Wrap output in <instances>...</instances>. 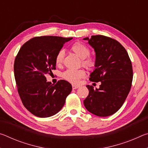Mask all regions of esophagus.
I'll return each instance as SVG.
<instances>
[{
	"instance_id": "esophagus-1",
	"label": "esophagus",
	"mask_w": 148,
	"mask_h": 148,
	"mask_svg": "<svg viewBox=\"0 0 148 148\" xmlns=\"http://www.w3.org/2000/svg\"><path fill=\"white\" fill-rule=\"evenodd\" d=\"M79 87V86H76V85H72V89H76L78 88Z\"/></svg>"
}]
</instances>
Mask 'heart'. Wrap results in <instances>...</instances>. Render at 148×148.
Returning a JSON list of instances; mask_svg holds the SVG:
<instances>
[{"mask_svg":"<svg viewBox=\"0 0 148 148\" xmlns=\"http://www.w3.org/2000/svg\"><path fill=\"white\" fill-rule=\"evenodd\" d=\"M71 50L74 53L82 59V64L87 69H91L94 67L95 62L91 57H87L90 55V49L86 45L81 42H76L71 46ZM64 52L63 50H60L57 53L56 63L57 65L61 64L63 61ZM86 76V72L82 69L79 70H66L62 73V76L64 79L70 82L72 84H76L79 82V80Z\"/></svg>","mask_w":148,"mask_h":148,"instance_id":"b5f03b06","label":"heart"}]
</instances>
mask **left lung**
I'll return each mask as SVG.
<instances>
[{
  "label": "left lung",
  "mask_w": 148,
  "mask_h": 148,
  "mask_svg": "<svg viewBox=\"0 0 148 148\" xmlns=\"http://www.w3.org/2000/svg\"><path fill=\"white\" fill-rule=\"evenodd\" d=\"M94 49L95 69L89 80L101 82L99 89L87 85L89 95L84 101L91 114L106 117L116 113L122 106L130 91L132 81V67L124 47L114 39L96 35L84 38Z\"/></svg>",
  "instance_id": "obj_1"
}]
</instances>
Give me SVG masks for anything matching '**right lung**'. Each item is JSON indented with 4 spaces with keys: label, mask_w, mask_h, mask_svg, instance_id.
Here are the masks:
<instances>
[{
    "label": "right lung",
    "mask_w": 148,
    "mask_h": 148,
    "mask_svg": "<svg viewBox=\"0 0 148 148\" xmlns=\"http://www.w3.org/2000/svg\"><path fill=\"white\" fill-rule=\"evenodd\" d=\"M72 38L35 37L20 48L14 61V76L24 106L34 116L47 117L59 112L72 91V85L61 79L56 85L46 74L56 69L57 53Z\"/></svg>",
    "instance_id": "obj_1"
}]
</instances>
